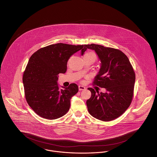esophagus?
<instances>
[{
    "label": "esophagus",
    "mask_w": 157,
    "mask_h": 157,
    "mask_svg": "<svg viewBox=\"0 0 157 157\" xmlns=\"http://www.w3.org/2000/svg\"><path fill=\"white\" fill-rule=\"evenodd\" d=\"M86 89V88L83 86H82V85H80L78 86V90H85Z\"/></svg>",
    "instance_id": "1"
}]
</instances>
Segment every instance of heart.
<instances>
[{
    "label": "heart",
    "mask_w": 157,
    "mask_h": 157,
    "mask_svg": "<svg viewBox=\"0 0 157 157\" xmlns=\"http://www.w3.org/2000/svg\"><path fill=\"white\" fill-rule=\"evenodd\" d=\"M84 57L91 58V59L94 60V62L96 60V56H95V54L94 53H93V52H87V53H86V54L84 55L83 57Z\"/></svg>",
    "instance_id": "heart-1"
}]
</instances>
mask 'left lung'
Returning a JSON list of instances; mask_svg holds the SVG:
<instances>
[{
  "instance_id": "1",
  "label": "left lung",
  "mask_w": 157,
  "mask_h": 157,
  "mask_svg": "<svg viewBox=\"0 0 157 157\" xmlns=\"http://www.w3.org/2000/svg\"><path fill=\"white\" fill-rule=\"evenodd\" d=\"M83 56L87 49L95 51L101 62L94 84L106 89L99 93L91 88V97L86 101L88 110L94 118L111 121L129 108L133 97L135 74L128 57L121 51L95 44L84 45Z\"/></svg>"
}]
</instances>
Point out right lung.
Returning <instances> with one entry per match:
<instances>
[{"instance_id":"right-lung-1","label":"right lung","mask_w":157,"mask_h":157,"mask_svg":"<svg viewBox=\"0 0 157 157\" xmlns=\"http://www.w3.org/2000/svg\"><path fill=\"white\" fill-rule=\"evenodd\" d=\"M83 45L59 43L40 48L30 57L23 76L25 98L37 115L48 120L59 118L67 113L71 99L78 91L75 83L60 89L59 73L65 74L71 56Z\"/></svg>"}]
</instances>
